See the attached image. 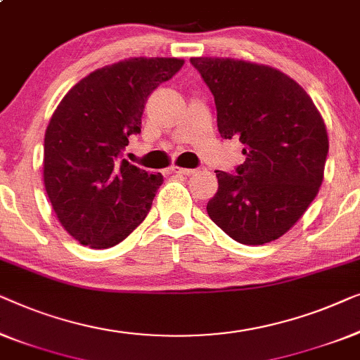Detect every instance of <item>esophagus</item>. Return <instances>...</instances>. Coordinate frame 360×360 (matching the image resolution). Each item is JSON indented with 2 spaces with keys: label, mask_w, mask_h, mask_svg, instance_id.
I'll list each match as a JSON object with an SVG mask.
<instances>
[{
  "label": "esophagus",
  "mask_w": 360,
  "mask_h": 360,
  "mask_svg": "<svg viewBox=\"0 0 360 360\" xmlns=\"http://www.w3.org/2000/svg\"><path fill=\"white\" fill-rule=\"evenodd\" d=\"M171 171H173L174 174H184V176H191L195 173V169H191V168H181V166H173L171 168Z\"/></svg>",
  "instance_id": "obj_1"
}]
</instances>
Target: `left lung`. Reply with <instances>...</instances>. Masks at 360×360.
<instances>
[{"mask_svg": "<svg viewBox=\"0 0 360 360\" xmlns=\"http://www.w3.org/2000/svg\"><path fill=\"white\" fill-rule=\"evenodd\" d=\"M191 63L214 94L224 139H240L245 163L215 171L207 214L233 240L264 245L287 233L318 194L328 134L307 91L279 70L235 58Z\"/></svg>", "mask_w": 360, "mask_h": 360, "instance_id": "8db88e82", "label": "left lung"}]
</instances>
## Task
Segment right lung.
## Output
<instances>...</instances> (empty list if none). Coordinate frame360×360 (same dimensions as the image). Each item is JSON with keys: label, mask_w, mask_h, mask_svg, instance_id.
<instances>
[{"label": "right lung", "mask_w": 360, "mask_h": 360, "mask_svg": "<svg viewBox=\"0 0 360 360\" xmlns=\"http://www.w3.org/2000/svg\"><path fill=\"white\" fill-rule=\"evenodd\" d=\"M181 58H129L96 70L60 101L44 140V184L60 224L81 245L104 250L148 215L163 176L122 160L140 134L148 96Z\"/></svg>", "instance_id": "obj_1"}]
</instances>
